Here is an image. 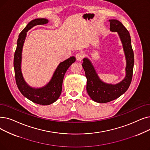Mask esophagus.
Segmentation results:
<instances>
[{
    "instance_id": "esophagus-1",
    "label": "esophagus",
    "mask_w": 150,
    "mask_h": 150,
    "mask_svg": "<svg viewBox=\"0 0 150 150\" xmlns=\"http://www.w3.org/2000/svg\"><path fill=\"white\" fill-rule=\"evenodd\" d=\"M75 57H76V60L80 61H81V60L83 59V57H84V55H83V54L81 53V52H79V53H76Z\"/></svg>"
}]
</instances>
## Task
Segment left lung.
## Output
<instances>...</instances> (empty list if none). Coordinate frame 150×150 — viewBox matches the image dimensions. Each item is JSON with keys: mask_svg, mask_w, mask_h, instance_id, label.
Returning a JSON list of instances; mask_svg holds the SVG:
<instances>
[{"mask_svg": "<svg viewBox=\"0 0 150 150\" xmlns=\"http://www.w3.org/2000/svg\"><path fill=\"white\" fill-rule=\"evenodd\" d=\"M109 22L110 30L118 32L123 45L127 61L126 76L121 82L115 85L104 83L99 79L91 62L87 58H84L82 66L87 79V92L91 99L98 103H107L118 98L129 88L133 75L134 56L129 32L116 19H111Z\"/></svg>", "mask_w": 150, "mask_h": 150, "instance_id": "obj_1", "label": "left lung"}]
</instances>
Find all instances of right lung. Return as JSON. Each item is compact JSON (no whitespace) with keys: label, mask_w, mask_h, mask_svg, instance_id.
Wrapping results in <instances>:
<instances>
[{"label":"right lung","mask_w":150,"mask_h":150,"mask_svg":"<svg viewBox=\"0 0 150 150\" xmlns=\"http://www.w3.org/2000/svg\"><path fill=\"white\" fill-rule=\"evenodd\" d=\"M48 23L47 19L41 18L35 19L28 23L26 27L19 35L13 61L15 80L19 91L29 100L42 105H50L58 99L61 94L65 74L71 64L76 60L74 56H71L61 62L56 69L51 81L46 86L43 88L39 89L32 88L24 81L21 70V62L22 48L26 33L30 29L36 25H43Z\"/></svg>","instance_id":"1"}]
</instances>
